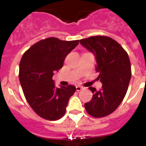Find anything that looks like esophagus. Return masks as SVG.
Instances as JSON below:
<instances>
[{
  "label": "esophagus",
  "mask_w": 146,
  "mask_h": 146,
  "mask_svg": "<svg viewBox=\"0 0 146 146\" xmlns=\"http://www.w3.org/2000/svg\"><path fill=\"white\" fill-rule=\"evenodd\" d=\"M82 89H83V87H82V86H77V87H76V90H77V91H81V90H82Z\"/></svg>",
  "instance_id": "1"
}]
</instances>
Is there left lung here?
<instances>
[{"mask_svg":"<svg viewBox=\"0 0 146 146\" xmlns=\"http://www.w3.org/2000/svg\"><path fill=\"white\" fill-rule=\"evenodd\" d=\"M80 42L95 55L97 78L102 83L99 91L88 88L93 97L85 108L91 116L102 118L113 113L124 99L131 79V63L126 50L110 37L94 36Z\"/></svg>","mask_w":146,"mask_h":146,"instance_id":"obj_1","label":"left lung"}]
</instances>
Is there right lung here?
Masks as SVG:
<instances>
[{
	"label": "right lung",
	"mask_w": 146,
	"mask_h": 146,
	"mask_svg": "<svg viewBox=\"0 0 146 146\" xmlns=\"http://www.w3.org/2000/svg\"><path fill=\"white\" fill-rule=\"evenodd\" d=\"M79 40L63 41L55 37L40 40L26 50L20 62L19 79L27 102L38 116L56 121L64 116L76 88H55V71L63 66L66 55Z\"/></svg>",
	"instance_id": "obj_1"
}]
</instances>
